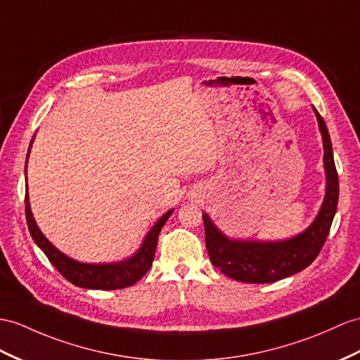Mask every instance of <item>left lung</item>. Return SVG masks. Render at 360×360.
Segmentation results:
<instances>
[{
  "mask_svg": "<svg viewBox=\"0 0 360 360\" xmlns=\"http://www.w3.org/2000/svg\"><path fill=\"white\" fill-rule=\"evenodd\" d=\"M313 110L322 134L323 168L327 177L326 198L319 214L302 233H297L293 238L284 241H246L227 238L205 212L203 221L209 258L226 276L250 284L275 283L309 267L319 255L338 209L339 179L327 125L318 110L314 107Z\"/></svg>",
  "mask_w": 360,
  "mask_h": 360,
  "instance_id": "left-lung-1",
  "label": "left lung"
}]
</instances>
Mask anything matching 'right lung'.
<instances>
[{"instance_id":"right-lung-1","label":"right lung","mask_w":360,"mask_h":360,"mask_svg":"<svg viewBox=\"0 0 360 360\" xmlns=\"http://www.w3.org/2000/svg\"><path fill=\"white\" fill-rule=\"evenodd\" d=\"M25 172H27V163H25ZM172 210L174 209L168 210V212L159 218V221H157L151 227V231L146 233L142 246L139 248V250L133 257L119 262L86 264V262L68 258L44 236L37 221H34L29 203V194L25 192V218H27V226L33 241L38 244V248L44 253H46V257L50 259L51 264L58 269L59 274L63 275L67 281L82 288H93V290H116V288H125L136 284L139 279L143 278V275L153 266L159 233L166 220H168L169 215L172 214Z\"/></svg>"}]
</instances>
